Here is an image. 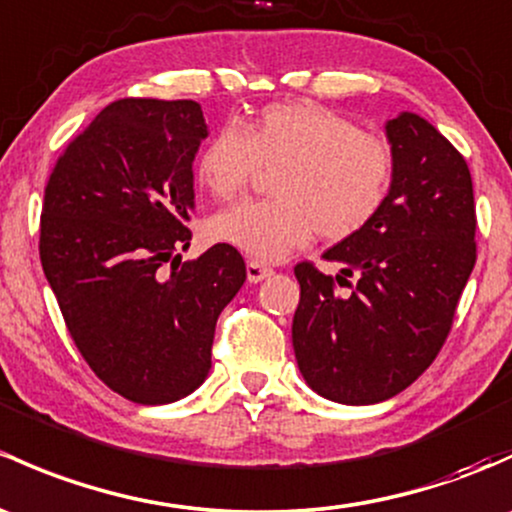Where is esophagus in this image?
<instances>
[{
	"label": "esophagus",
	"mask_w": 512,
	"mask_h": 512,
	"mask_svg": "<svg viewBox=\"0 0 512 512\" xmlns=\"http://www.w3.org/2000/svg\"><path fill=\"white\" fill-rule=\"evenodd\" d=\"M272 274H274V270L270 265H265V262H260V260L247 262V282L257 284V282H262V279L272 277Z\"/></svg>",
	"instance_id": "esophagus-1"
}]
</instances>
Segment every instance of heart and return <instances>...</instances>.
<instances>
[{
	"label": "heart",
	"instance_id": "b5f03b06",
	"mask_svg": "<svg viewBox=\"0 0 512 512\" xmlns=\"http://www.w3.org/2000/svg\"><path fill=\"white\" fill-rule=\"evenodd\" d=\"M272 201L213 215L211 238L257 260H279L316 233L346 240L368 228L390 198L395 149L319 102H274L245 129L223 127L196 157V181L215 201H235L262 174Z\"/></svg>",
	"mask_w": 512,
	"mask_h": 512
}]
</instances>
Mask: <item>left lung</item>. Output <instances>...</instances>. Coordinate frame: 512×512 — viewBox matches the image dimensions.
<instances>
[{"instance_id": "left-lung-1", "label": "left lung", "mask_w": 512, "mask_h": 512, "mask_svg": "<svg viewBox=\"0 0 512 512\" xmlns=\"http://www.w3.org/2000/svg\"><path fill=\"white\" fill-rule=\"evenodd\" d=\"M397 176L378 218L324 252L341 274L299 262L292 343L304 380L343 405H373L432 365L476 265L466 159L424 117L385 125ZM355 276V283L347 277Z\"/></svg>"}]
</instances>
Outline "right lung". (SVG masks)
<instances>
[{"mask_svg": "<svg viewBox=\"0 0 512 512\" xmlns=\"http://www.w3.org/2000/svg\"><path fill=\"white\" fill-rule=\"evenodd\" d=\"M206 137L193 100L110 102L43 193L41 267L68 333L102 383L137 405L176 402L206 380L215 321L247 277L225 242L181 262Z\"/></svg>", "mask_w": 512, "mask_h": 512, "instance_id": "obj_1", "label": "right lung"}]
</instances>
